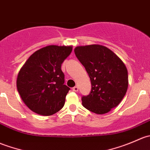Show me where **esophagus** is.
<instances>
[{"mask_svg":"<svg viewBox=\"0 0 150 150\" xmlns=\"http://www.w3.org/2000/svg\"><path fill=\"white\" fill-rule=\"evenodd\" d=\"M72 91H75V92H77V91H78V86H75V87H73L72 88Z\"/></svg>","mask_w":150,"mask_h":150,"instance_id":"obj_1","label":"esophagus"}]
</instances>
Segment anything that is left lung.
Here are the masks:
<instances>
[{
	"mask_svg": "<svg viewBox=\"0 0 150 150\" xmlns=\"http://www.w3.org/2000/svg\"><path fill=\"white\" fill-rule=\"evenodd\" d=\"M74 51L91 83L89 94L82 96L83 106L96 114L107 113L120 103L126 93V67L114 52L101 45L78 46Z\"/></svg>",
	"mask_w": 150,
	"mask_h": 150,
	"instance_id": "obj_1",
	"label": "left lung"
}]
</instances>
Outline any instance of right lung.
Returning <instances> with one entry per match:
<instances>
[{
	"mask_svg": "<svg viewBox=\"0 0 150 150\" xmlns=\"http://www.w3.org/2000/svg\"><path fill=\"white\" fill-rule=\"evenodd\" d=\"M72 50V46H46L33 53L21 68L16 87L24 103L33 112L49 116L64 107L70 88L64 84L61 67Z\"/></svg>",
	"mask_w": 150,
	"mask_h": 150,
	"instance_id": "add662e5",
	"label": "right lung"
}]
</instances>
